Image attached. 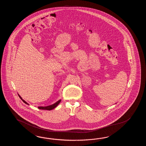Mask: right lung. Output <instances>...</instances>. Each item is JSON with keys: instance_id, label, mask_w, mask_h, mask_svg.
<instances>
[{"instance_id": "obj_1", "label": "right lung", "mask_w": 146, "mask_h": 146, "mask_svg": "<svg viewBox=\"0 0 146 146\" xmlns=\"http://www.w3.org/2000/svg\"><path fill=\"white\" fill-rule=\"evenodd\" d=\"M18 96H19V97H20V98L22 100V101H23V102L25 103L26 104L29 105V104H28V103L25 101L24 100L22 99V98H21V96H19V94H18ZM60 101H61V100H58L57 102H56L55 103L53 104H52V105H50V106H38V109H40V110H53V109H54V108H55L56 106H58V105L59 104V103L60 102Z\"/></svg>"}]
</instances>
